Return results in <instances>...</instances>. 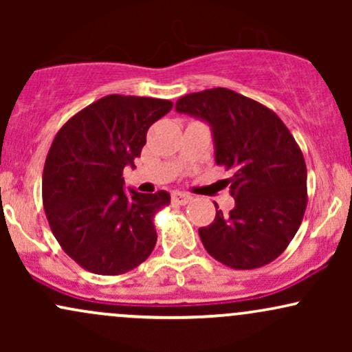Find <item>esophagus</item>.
<instances>
[{
  "mask_svg": "<svg viewBox=\"0 0 352 352\" xmlns=\"http://www.w3.org/2000/svg\"><path fill=\"white\" fill-rule=\"evenodd\" d=\"M172 201L177 205H187L188 201H192V195H188V193L185 192H173Z\"/></svg>",
  "mask_w": 352,
  "mask_h": 352,
  "instance_id": "34e87169",
  "label": "esophagus"
}]
</instances>
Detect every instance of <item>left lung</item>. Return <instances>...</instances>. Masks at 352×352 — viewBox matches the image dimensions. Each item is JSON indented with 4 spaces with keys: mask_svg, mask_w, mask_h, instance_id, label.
I'll use <instances>...</instances> for the list:
<instances>
[{
    "mask_svg": "<svg viewBox=\"0 0 352 352\" xmlns=\"http://www.w3.org/2000/svg\"><path fill=\"white\" fill-rule=\"evenodd\" d=\"M177 111L212 125L215 162L233 172L225 182L235 208L217 210L199 228L205 250L233 270L272 263L292 243L308 205L300 145L272 109L227 87L184 96Z\"/></svg>",
    "mask_w": 352,
    "mask_h": 352,
    "instance_id": "left-lung-1",
    "label": "left lung"
}]
</instances>
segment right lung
Returning <instances> with one entry per match:
<instances>
[{
  "label": "right lung",
  "mask_w": 352,
  "mask_h": 352,
  "mask_svg": "<svg viewBox=\"0 0 352 352\" xmlns=\"http://www.w3.org/2000/svg\"><path fill=\"white\" fill-rule=\"evenodd\" d=\"M172 107L165 99L111 94L56 134L44 162L43 205L52 235L80 268L116 276L151 256L153 217L170 195H125L122 172L140 157L148 127Z\"/></svg>",
  "instance_id": "right-lung-1"
}]
</instances>
